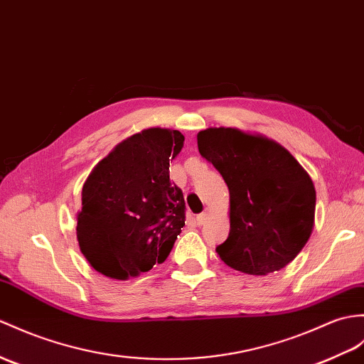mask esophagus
Listing matches in <instances>:
<instances>
[{
    "label": "esophagus",
    "instance_id": "esophagus-1",
    "mask_svg": "<svg viewBox=\"0 0 364 364\" xmlns=\"http://www.w3.org/2000/svg\"><path fill=\"white\" fill-rule=\"evenodd\" d=\"M206 220H208V214H206V213H203V214L197 215V225H198V226L205 225V223H206Z\"/></svg>",
    "mask_w": 364,
    "mask_h": 364
}]
</instances>
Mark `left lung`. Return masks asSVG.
I'll use <instances>...</instances> for the list:
<instances>
[{"instance_id":"obj_1","label":"left lung","mask_w":364,"mask_h":364,"mask_svg":"<svg viewBox=\"0 0 364 364\" xmlns=\"http://www.w3.org/2000/svg\"><path fill=\"white\" fill-rule=\"evenodd\" d=\"M198 151L230 189V235L215 248L237 272H279L306 247L315 226L310 175L281 144L232 127L197 134Z\"/></svg>"}]
</instances>
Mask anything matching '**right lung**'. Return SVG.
<instances>
[{"label":"right lung","mask_w":364,"mask_h":364,"mask_svg":"<svg viewBox=\"0 0 364 364\" xmlns=\"http://www.w3.org/2000/svg\"><path fill=\"white\" fill-rule=\"evenodd\" d=\"M183 142L178 130L151 127L117 144L88 175L75 231L82 255L100 274L125 281L172 251L186 206L168 166Z\"/></svg>","instance_id":"add662e5"}]
</instances>
